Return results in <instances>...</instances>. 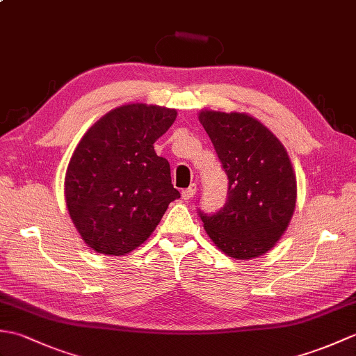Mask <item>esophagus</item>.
<instances>
[{
	"instance_id": "esophagus-1",
	"label": "esophagus",
	"mask_w": 356,
	"mask_h": 356,
	"mask_svg": "<svg viewBox=\"0 0 356 356\" xmlns=\"http://www.w3.org/2000/svg\"><path fill=\"white\" fill-rule=\"evenodd\" d=\"M195 191H197V186H195L194 184L193 185H190L186 188V190H184L182 191V199L184 200H190V199H193L194 197V194H195Z\"/></svg>"
}]
</instances>
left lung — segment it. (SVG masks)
Here are the masks:
<instances>
[{
    "mask_svg": "<svg viewBox=\"0 0 356 356\" xmlns=\"http://www.w3.org/2000/svg\"><path fill=\"white\" fill-rule=\"evenodd\" d=\"M228 176V200L214 214L199 211L209 238L226 255L255 259L270 251L289 225L297 179L275 134L246 113H199Z\"/></svg>",
    "mask_w": 356,
    "mask_h": 356,
    "instance_id": "left-lung-1",
    "label": "left lung"
}]
</instances>
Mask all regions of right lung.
<instances>
[{
  "mask_svg": "<svg viewBox=\"0 0 356 356\" xmlns=\"http://www.w3.org/2000/svg\"><path fill=\"white\" fill-rule=\"evenodd\" d=\"M177 118L174 108L128 104L88 128L67 166V209L93 251L125 255L145 241L180 193L154 142Z\"/></svg>",
  "mask_w": 356,
  "mask_h": 356,
  "instance_id": "obj_1",
  "label": "right lung"
}]
</instances>
